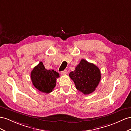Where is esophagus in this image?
<instances>
[{"label": "esophagus", "mask_w": 131, "mask_h": 131, "mask_svg": "<svg viewBox=\"0 0 131 131\" xmlns=\"http://www.w3.org/2000/svg\"><path fill=\"white\" fill-rule=\"evenodd\" d=\"M61 73L62 75H66L67 73H68V71H67L66 70H63V71H61Z\"/></svg>", "instance_id": "obj_1"}]
</instances>
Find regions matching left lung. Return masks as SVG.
Listing matches in <instances>:
<instances>
[{
    "mask_svg": "<svg viewBox=\"0 0 131 131\" xmlns=\"http://www.w3.org/2000/svg\"><path fill=\"white\" fill-rule=\"evenodd\" d=\"M76 89L84 95H89L96 90L100 81V70L97 66L82 59L74 71L69 73Z\"/></svg>",
    "mask_w": 131,
    "mask_h": 131,
    "instance_id": "1",
    "label": "left lung"
}]
</instances>
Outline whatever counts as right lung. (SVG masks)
<instances>
[{"mask_svg":"<svg viewBox=\"0 0 131 131\" xmlns=\"http://www.w3.org/2000/svg\"><path fill=\"white\" fill-rule=\"evenodd\" d=\"M59 73L53 70H47L42 62H39L31 72L32 85L36 89L43 93H49L56 86V79Z\"/></svg>","mask_w":131,"mask_h":131,"instance_id":"add662e5","label":"right lung"}]
</instances>
